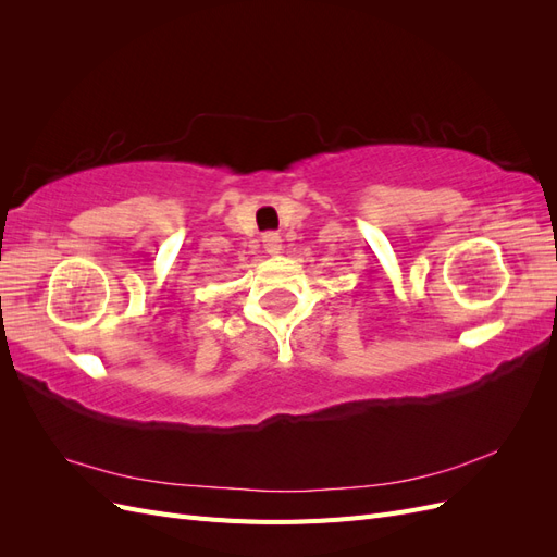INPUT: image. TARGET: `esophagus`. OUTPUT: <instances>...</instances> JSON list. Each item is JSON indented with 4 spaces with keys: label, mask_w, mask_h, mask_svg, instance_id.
Segmentation results:
<instances>
[{
    "label": "esophagus",
    "mask_w": 557,
    "mask_h": 557,
    "mask_svg": "<svg viewBox=\"0 0 557 557\" xmlns=\"http://www.w3.org/2000/svg\"><path fill=\"white\" fill-rule=\"evenodd\" d=\"M262 246H264L267 252H272V256H274V252L281 250V237L276 232H267L262 237Z\"/></svg>",
    "instance_id": "esophagus-1"
}]
</instances>
